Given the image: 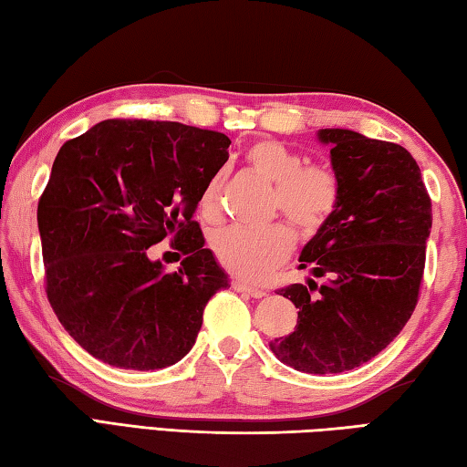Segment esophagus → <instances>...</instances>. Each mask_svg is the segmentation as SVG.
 <instances>
[{
    "instance_id": "obj_1",
    "label": "esophagus",
    "mask_w": 467,
    "mask_h": 467,
    "mask_svg": "<svg viewBox=\"0 0 467 467\" xmlns=\"http://www.w3.org/2000/svg\"><path fill=\"white\" fill-rule=\"evenodd\" d=\"M231 285H233L234 291H239V294H246V296H251V297H254V299L267 296L263 289H257V287H253V285H246V283L241 281V279H233Z\"/></svg>"
}]
</instances>
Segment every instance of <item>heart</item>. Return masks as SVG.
<instances>
[{"instance_id":"heart-1","label":"heart","mask_w":467,"mask_h":467,"mask_svg":"<svg viewBox=\"0 0 467 467\" xmlns=\"http://www.w3.org/2000/svg\"><path fill=\"white\" fill-rule=\"evenodd\" d=\"M244 158L257 176L275 186L273 213H283L306 233L317 231L332 216L340 198V186L332 170L306 166L299 153L275 140L253 143ZM223 184L224 173L218 171L200 194L198 210L204 221L221 216ZM210 244L226 271L246 281H259L289 257L296 236L287 224H273L263 231L231 226L216 231Z\"/></svg>"}]
</instances>
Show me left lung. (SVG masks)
Returning <instances> with one entry per match:
<instances>
[{
  "instance_id": "8db88e82",
  "label": "left lung",
  "mask_w": 467,
  "mask_h": 467,
  "mask_svg": "<svg viewBox=\"0 0 467 467\" xmlns=\"http://www.w3.org/2000/svg\"><path fill=\"white\" fill-rule=\"evenodd\" d=\"M340 186L332 216L299 254L322 285L279 289L294 301L296 330L271 342L307 374L352 370L395 340L417 306L431 233V198L405 148L350 130H319Z\"/></svg>"
}]
</instances>
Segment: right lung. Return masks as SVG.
I'll return each mask as SVG.
<instances>
[{"mask_svg":"<svg viewBox=\"0 0 467 467\" xmlns=\"http://www.w3.org/2000/svg\"><path fill=\"white\" fill-rule=\"evenodd\" d=\"M228 145L173 121L109 119L60 148L38 202L46 294L90 356L158 370L192 350L208 299L228 287L194 221ZM166 235L187 254L173 274L147 251Z\"/></svg>","mask_w":467,"mask_h":467,"instance_id":"obj_1","label":"right lung"}]
</instances>
